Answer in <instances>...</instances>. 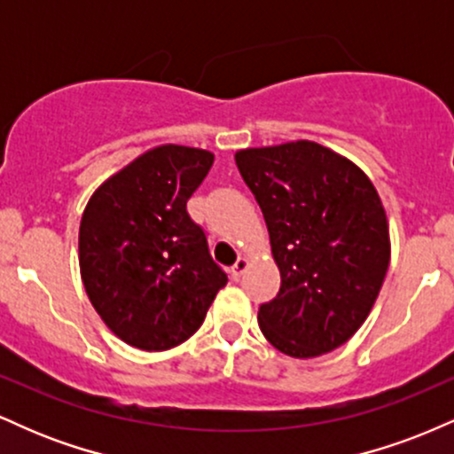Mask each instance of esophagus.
Listing matches in <instances>:
<instances>
[{
  "instance_id": "1",
  "label": "esophagus",
  "mask_w": 454,
  "mask_h": 454,
  "mask_svg": "<svg viewBox=\"0 0 454 454\" xmlns=\"http://www.w3.org/2000/svg\"><path fill=\"white\" fill-rule=\"evenodd\" d=\"M247 264H249V262H247V258H243V256L239 258L237 262H234L232 267H231V278H232V279H239V278H241V275L245 273V269H247Z\"/></svg>"
}]
</instances>
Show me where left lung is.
<instances>
[{"label": "left lung", "instance_id": "1", "mask_svg": "<svg viewBox=\"0 0 454 454\" xmlns=\"http://www.w3.org/2000/svg\"><path fill=\"white\" fill-rule=\"evenodd\" d=\"M267 222L279 293L258 309L273 348L314 358L346 343L367 320L390 260L388 222L369 176L311 143L234 155Z\"/></svg>", "mask_w": 454, "mask_h": 454}]
</instances>
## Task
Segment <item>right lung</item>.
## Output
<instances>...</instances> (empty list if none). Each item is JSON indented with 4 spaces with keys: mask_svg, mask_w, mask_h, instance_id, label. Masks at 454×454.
Segmentation results:
<instances>
[{
    "mask_svg": "<svg viewBox=\"0 0 454 454\" xmlns=\"http://www.w3.org/2000/svg\"><path fill=\"white\" fill-rule=\"evenodd\" d=\"M211 166L209 151L161 145L104 181L82 213L78 262L87 296L138 350L190 340L228 281L187 213Z\"/></svg>",
    "mask_w": 454,
    "mask_h": 454,
    "instance_id": "right-lung-1",
    "label": "right lung"
}]
</instances>
